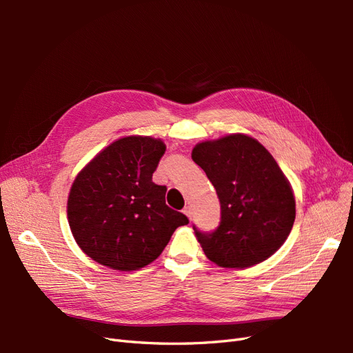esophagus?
<instances>
[{
  "instance_id": "esophagus-1",
  "label": "esophagus",
  "mask_w": 353,
  "mask_h": 353,
  "mask_svg": "<svg viewBox=\"0 0 353 353\" xmlns=\"http://www.w3.org/2000/svg\"><path fill=\"white\" fill-rule=\"evenodd\" d=\"M183 212H184L185 215H187V216L191 219V215H193V209H191V206H185Z\"/></svg>"
}]
</instances>
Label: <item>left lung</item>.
Wrapping results in <instances>:
<instances>
[{
  "mask_svg": "<svg viewBox=\"0 0 353 353\" xmlns=\"http://www.w3.org/2000/svg\"><path fill=\"white\" fill-rule=\"evenodd\" d=\"M215 187L221 222L193 230L208 258L223 268H249L281 248L296 218L293 191L274 157L254 138L232 134L191 153Z\"/></svg>",
  "mask_w": 353,
  "mask_h": 353,
  "instance_id": "1",
  "label": "left lung"
}]
</instances>
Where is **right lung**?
Masks as SVG:
<instances>
[{
	"label": "right lung",
	"instance_id": "obj_1",
	"mask_svg": "<svg viewBox=\"0 0 353 353\" xmlns=\"http://www.w3.org/2000/svg\"><path fill=\"white\" fill-rule=\"evenodd\" d=\"M166 147L150 137H125L105 147L74 179L68 218L74 240L91 259L135 271L163 252L188 218L170 209L166 187L153 174Z\"/></svg>",
	"mask_w": 353,
	"mask_h": 353
}]
</instances>
